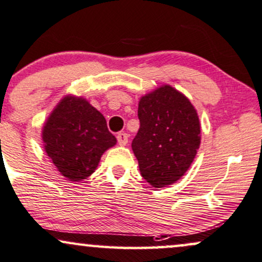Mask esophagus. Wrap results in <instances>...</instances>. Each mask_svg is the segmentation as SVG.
<instances>
[{"label":"esophagus","instance_id":"1","mask_svg":"<svg viewBox=\"0 0 262 262\" xmlns=\"http://www.w3.org/2000/svg\"><path fill=\"white\" fill-rule=\"evenodd\" d=\"M128 138H129V137H128L127 133H118V134H117V141H118V144H120L121 146L127 145Z\"/></svg>","mask_w":262,"mask_h":262}]
</instances>
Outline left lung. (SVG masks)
<instances>
[{
  "mask_svg": "<svg viewBox=\"0 0 262 262\" xmlns=\"http://www.w3.org/2000/svg\"><path fill=\"white\" fill-rule=\"evenodd\" d=\"M138 117L140 128L132 142L141 176L155 188L182 177L200 146L196 110L182 93L162 86L142 97Z\"/></svg>",
  "mask_w": 262,
  "mask_h": 262,
  "instance_id": "obj_1",
  "label": "left lung"
}]
</instances>
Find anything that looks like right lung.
Listing matches in <instances>:
<instances>
[{"label": "right lung", "mask_w": 262, "mask_h": 262, "mask_svg": "<svg viewBox=\"0 0 262 262\" xmlns=\"http://www.w3.org/2000/svg\"><path fill=\"white\" fill-rule=\"evenodd\" d=\"M45 152L66 179L86 180L100 157L116 144L106 121L86 99L67 96L58 103L43 128Z\"/></svg>", "instance_id": "add662e5"}]
</instances>
